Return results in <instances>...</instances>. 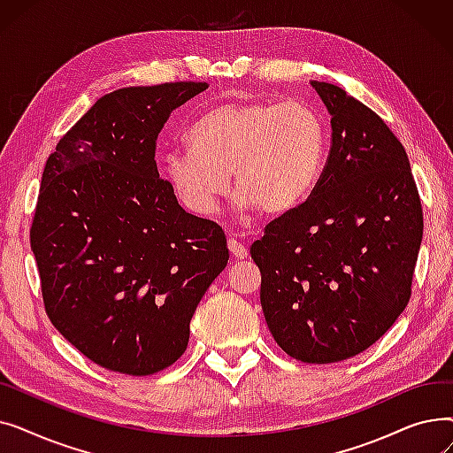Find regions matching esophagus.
<instances>
[{"label":"esophagus","instance_id":"esophagus-1","mask_svg":"<svg viewBox=\"0 0 453 453\" xmlns=\"http://www.w3.org/2000/svg\"><path fill=\"white\" fill-rule=\"evenodd\" d=\"M227 248H229V251H231V255H233L234 258H246V257H248V250H246V246H244L241 241L229 239Z\"/></svg>","mask_w":453,"mask_h":453}]
</instances>
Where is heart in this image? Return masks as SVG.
Segmentation results:
<instances>
[{
    "instance_id": "obj_1",
    "label": "heart",
    "mask_w": 453,
    "mask_h": 453,
    "mask_svg": "<svg viewBox=\"0 0 453 453\" xmlns=\"http://www.w3.org/2000/svg\"><path fill=\"white\" fill-rule=\"evenodd\" d=\"M188 149L165 156V176L180 200L209 217L229 190L244 209L282 217L306 200L319 178L326 130L304 103L229 101L187 130Z\"/></svg>"
}]
</instances>
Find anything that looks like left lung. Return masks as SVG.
I'll use <instances>...</instances> for the list:
<instances>
[{
  "label": "left lung",
  "instance_id": "8db88e82",
  "mask_svg": "<svg viewBox=\"0 0 453 453\" xmlns=\"http://www.w3.org/2000/svg\"><path fill=\"white\" fill-rule=\"evenodd\" d=\"M312 88L330 113L326 165L311 198L270 222L250 253L277 345L334 364L369 349L408 306L424 224L389 127L340 86Z\"/></svg>",
  "mask_w": 453,
  "mask_h": 453
}]
</instances>
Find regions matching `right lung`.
Instances as JSON below:
<instances>
[{
    "label": "right lung",
    "instance_id": "right-lung-1",
    "mask_svg": "<svg viewBox=\"0 0 453 453\" xmlns=\"http://www.w3.org/2000/svg\"><path fill=\"white\" fill-rule=\"evenodd\" d=\"M207 82L115 89L50 156L31 226L45 312L97 365L147 376L173 365L226 234L187 212L159 178L156 141L173 110Z\"/></svg>",
    "mask_w": 453,
    "mask_h": 453
}]
</instances>
